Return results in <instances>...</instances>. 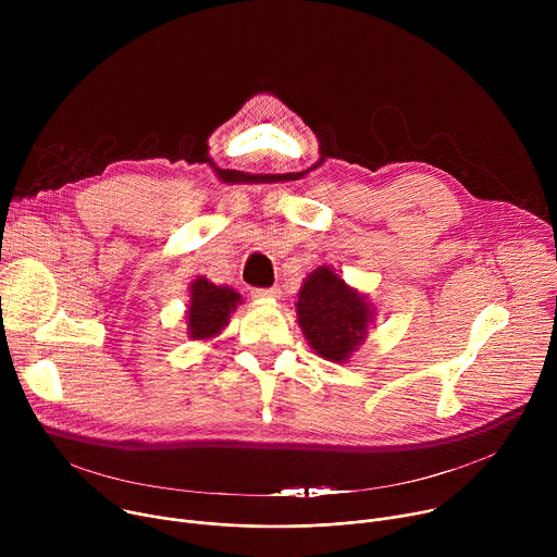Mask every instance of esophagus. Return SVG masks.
<instances>
[{"label":"esophagus","instance_id":"obj_1","mask_svg":"<svg viewBox=\"0 0 557 557\" xmlns=\"http://www.w3.org/2000/svg\"><path fill=\"white\" fill-rule=\"evenodd\" d=\"M251 295H253L256 299L271 301V299H277V297H280V288H277V286H271V288H253Z\"/></svg>","mask_w":557,"mask_h":557}]
</instances>
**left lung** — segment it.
<instances>
[{"instance_id": "left-lung-1", "label": "left lung", "mask_w": 557, "mask_h": 557, "mask_svg": "<svg viewBox=\"0 0 557 557\" xmlns=\"http://www.w3.org/2000/svg\"><path fill=\"white\" fill-rule=\"evenodd\" d=\"M297 324L310 348L326 361L346 363L366 342L374 308L331 267H320L297 293Z\"/></svg>"}]
</instances>
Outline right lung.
I'll use <instances>...</instances> for the list:
<instances>
[{"label": "right lung", "instance_id": "add662e5", "mask_svg": "<svg viewBox=\"0 0 557 557\" xmlns=\"http://www.w3.org/2000/svg\"><path fill=\"white\" fill-rule=\"evenodd\" d=\"M187 333L191 339H213L228 324L231 312L243 304L240 293L228 286H215L207 277H198L189 286Z\"/></svg>", "mask_w": 557, "mask_h": 557}]
</instances>
